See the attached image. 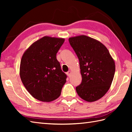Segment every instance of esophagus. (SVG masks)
<instances>
[{"label": "esophagus", "instance_id": "esophagus-1", "mask_svg": "<svg viewBox=\"0 0 132 132\" xmlns=\"http://www.w3.org/2000/svg\"><path fill=\"white\" fill-rule=\"evenodd\" d=\"M67 75H68V76L69 77H70V76H71V71H69L68 72H67Z\"/></svg>", "mask_w": 132, "mask_h": 132}]
</instances>
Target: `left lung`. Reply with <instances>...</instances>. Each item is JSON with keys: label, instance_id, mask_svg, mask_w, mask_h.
Masks as SVG:
<instances>
[{"label": "left lung", "instance_id": "1", "mask_svg": "<svg viewBox=\"0 0 132 132\" xmlns=\"http://www.w3.org/2000/svg\"><path fill=\"white\" fill-rule=\"evenodd\" d=\"M79 59L82 80L76 87L78 95L95 102L108 91L113 79L115 64L106 47L95 39L79 36L69 39Z\"/></svg>", "mask_w": 132, "mask_h": 132}]
</instances>
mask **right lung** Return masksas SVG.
<instances>
[{
    "mask_svg": "<svg viewBox=\"0 0 132 132\" xmlns=\"http://www.w3.org/2000/svg\"><path fill=\"white\" fill-rule=\"evenodd\" d=\"M64 41L63 38L45 36L33 43L22 57L21 80L36 99L49 102L60 96L67 75L56 55Z\"/></svg>",
    "mask_w": 132,
    "mask_h": 132,
    "instance_id": "obj_1",
    "label": "right lung"
}]
</instances>
